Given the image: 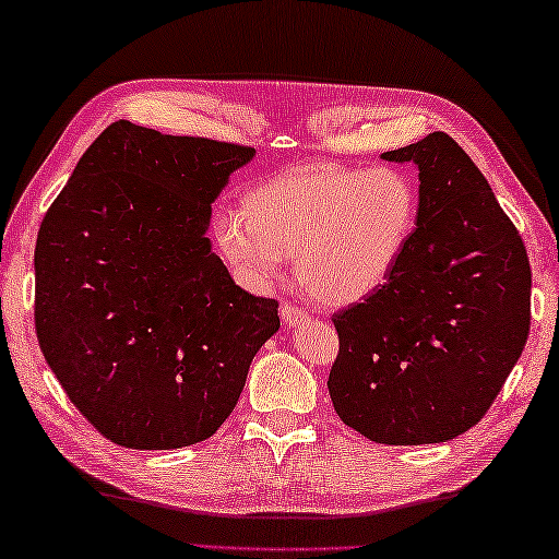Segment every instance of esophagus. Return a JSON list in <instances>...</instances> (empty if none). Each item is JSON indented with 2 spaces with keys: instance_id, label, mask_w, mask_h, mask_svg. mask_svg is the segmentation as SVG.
Segmentation results:
<instances>
[{
  "instance_id": "obj_1",
  "label": "esophagus",
  "mask_w": 559,
  "mask_h": 559,
  "mask_svg": "<svg viewBox=\"0 0 559 559\" xmlns=\"http://www.w3.org/2000/svg\"><path fill=\"white\" fill-rule=\"evenodd\" d=\"M280 314H282V319H285L289 326H295L299 322H309V314L305 312V309L297 307V305H292V301H282Z\"/></svg>"
}]
</instances>
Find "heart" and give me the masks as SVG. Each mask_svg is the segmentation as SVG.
<instances>
[{
	"mask_svg": "<svg viewBox=\"0 0 559 559\" xmlns=\"http://www.w3.org/2000/svg\"><path fill=\"white\" fill-rule=\"evenodd\" d=\"M420 195L404 168L312 163L264 180L240 210H217L215 242L250 287H270L295 254L297 282L329 307L386 285L416 233Z\"/></svg>",
	"mask_w": 559,
	"mask_h": 559,
	"instance_id": "heart-1",
	"label": "heart"
}]
</instances>
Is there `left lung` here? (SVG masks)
I'll list each match as a JSON object with an SVG mask.
<instances>
[{
  "mask_svg": "<svg viewBox=\"0 0 559 559\" xmlns=\"http://www.w3.org/2000/svg\"><path fill=\"white\" fill-rule=\"evenodd\" d=\"M381 158L418 168V225L386 285L334 314L329 396L369 441L445 443L486 416L525 349L527 252L448 133Z\"/></svg>",
  "mask_w": 559,
  "mask_h": 559,
  "instance_id": "8db88e82",
  "label": "left lung"
}]
</instances>
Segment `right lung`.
I'll return each instance as SVG.
<instances>
[{"instance_id":"right-lung-1","label":"right lung","mask_w":559,"mask_h":559,"mask_svg":"<svg viewBox=\"0 0 559 559\" xmlns=\"http://www.w3.org/2000/svg\"><path fill=\"white\" fill-rule=\"evenodd\" d=\"M254 148L116 121L41 219L36 340L100 436L168 451L213 436L277 301L235 285L205 237L213 203Z\"/></svg>"}]
</instances>
